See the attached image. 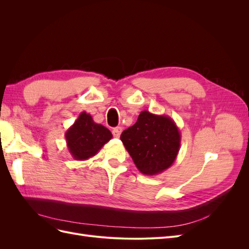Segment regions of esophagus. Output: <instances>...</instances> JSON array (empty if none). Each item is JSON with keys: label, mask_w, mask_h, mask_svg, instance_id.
Returning a JSON list of instances; mask_svg holds the SVG:
<instances>
[{"label": "esophagus", "mask_w": 249, "mask_h": 249, "mask_svg": "<svg viewBox=\"0 0 249 249\" xmlns=\"http://www.w3.org/2000/svg\"><path fill=\"white\" fill-rule=\"evenodd\" d=\"M122 132H123V127H122V126L114 127V129H113V131H112V133H113V136L116 137V138H118V137L120 136V134H122Z\"/></svg>", "instance_id": "1"}]
</instances>
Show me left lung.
I'll return each instance as SVG.
<instances>
[{
  "label": "left lung",
  "instance_id": "8db88e82",
  "mask_svg": "<svg viewBox=\"0 0 249 249\" xmlns=\"http://www.w3.org/2000/svg\"><path fill=\"white\" fill-rule=\"evenodd\" d=\"M120 140L141 173L157 176L169 168L177 159L180 133L169 116L144 110L136 124L122 133Z\"/></svg>",
  "mask_w": 249,
  "mask_h": 249
}]
</instances>
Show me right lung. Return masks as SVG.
Returning <instances> with one entry per match:
<instances>
[{"label": "right lung", "instance_id": "right-lung-1", "mask_svg": "<svg viewBox=\"0 0 249 249\" xmlns=\"http://www.w3.org/2000/svg\"><path fill=\"white\" fill-rule=\"evenodd\" d=\"M112 138L111 132L93 122L92 116L82 112L65 133L66 145L74 160L84 161L97 152Z\"/></svg>", "mask_w": 249, "mask_h": 249}]
</instances>
